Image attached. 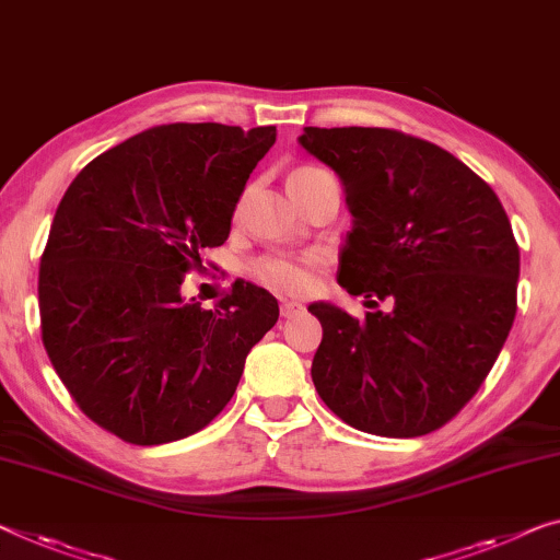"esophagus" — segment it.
Listing matches in <instances>:
<instances>
[{"label": "esophagus", "instance_id": "obj_1", "mask_svg": "<svg viewBox=\"0 0 560 560\" xmlns=\"http://www.w3.org/2000/svg\"><path fill=\"white\" fill-rule=\"evenodd\" d=\"M302 312H304V304L289 302V299H283V302H281V316H283V319H294V316H299Z\"/></svg>", "mask_w": 560, "mask_h": 560}]
</instances>
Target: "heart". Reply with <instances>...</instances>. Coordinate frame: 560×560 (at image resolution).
<instances>
[{
    "label": "heart",
    "instance_id": "obj_1",
    "mask_svg": "<svg viewBox=\"0 0 560 560\" xmlns=\"http://www.w3.org/2000/svg\"><path fill=\"white\" fill-rule=\"evenodd\" d=\"M314 266L316 261L312 256H271L261 258L254 266V273L266 287L304 294L314 287Z\"/></svg>",
    "mask_w": 560,
    "mask_h": 560
}]
</instances>
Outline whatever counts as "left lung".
<instances>
[{
    "instance_id": "left-lung-1",
    "label": "left lung",
    "mask_w": 560,
    "mask_h": 560,
    "mask_svg": "<svg viewBox=\"0 0 560 560\" xmlns=\"http://www.w3.org/2000/svg\"><path fill=\"white\" fill-rule=\"evenodd\" d=\"M299 145L345 186L339 283L387 304L364 319L308 306L324 329L314 387L357 430L428 435L478 392L513 327L521 252L505 208L453 153L405 132L304 128Z\"/></svg>"
}]
</instances>
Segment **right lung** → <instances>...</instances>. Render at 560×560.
<instances>
[{
  "label": "right lung",
  "instance_id": "obj_1",
  "mask_svg": "<svg viewBox=\"0 0 560 560\" xmlns=\"http://www.w3.org/2000/svg\"><path fill=\"white\" fill-rule=\"evenodd\" d=\"M273 143V125H161L90 161L57 206L39 261L42 341L80 410L125 442L206 428L279 319L254 283L208 312L180 296Z\"/></svg>",
  "mask_w": 560,
  "mask_h": 560
}]
</instances>
